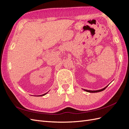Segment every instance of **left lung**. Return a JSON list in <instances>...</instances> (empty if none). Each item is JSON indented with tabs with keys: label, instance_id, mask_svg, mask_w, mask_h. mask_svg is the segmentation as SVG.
I'll list each match as a JSON object with an SVG mask.
<instances>
[{
	"label": "left lung",
	"instance_id": "obj_1",
	"mask_svg": "<svg viewBox=\"0 0 129 129\" xmlns=\"http://www.w3.org/2000/svg\"><path fill=\"white\" fill-rule=\"evenodd\" d=\"M110 84V83H109ZM109 84L108 85H107L106 87H104V88H103V89H100V90H86V89H83V90H84L85 91H86V92H91V93H93V92H100V91H103V90H104V89H105V88H106L108 85H109Z\"/></svg>",
	"mask_w": 129,
	"mask_h": 129
}]
</instances>
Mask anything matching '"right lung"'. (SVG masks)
I'll return each instance as SVG.
<instances>
[{
  "mask_svg": "<svg viewBox=\"0 0 129 129\" xmlns=\"http://www.w3.org/2000/svg\"><path fill=\"white\" fill-rule=\"evenodd\" d=\"M48 92H46V93H44V94H43V95H40V96H45V95H46L47 93Z\"/></svg>",
  "mask_w": 129,
  "mask_h": 129,
  "instance_id": "obj_1",
  "label": "right lung"
}]
</instances>
